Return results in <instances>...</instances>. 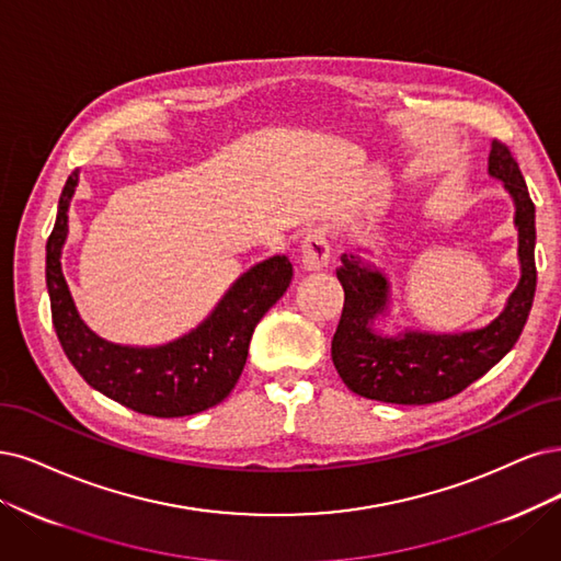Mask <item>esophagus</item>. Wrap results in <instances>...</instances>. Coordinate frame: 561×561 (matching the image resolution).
Listing matches in <instances>:
<instances>
[{"label":"esophagus","mask_w":561,"mask_h":561,"mask_svg":"<svg viewBox=\"0 0 561 561\" xmlns=\"http://www.w3.org/2000/svg\"><path fill=\"white\" fill-rule=\"evenodd\" d=\"M300 263L305 270H323L330 263V242L325 228H309L300 244Z\"/></svg>","instance_id":"1"}]
</instances>
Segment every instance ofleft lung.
Wrapping results in <instances>:
<instances>
[{
    "label": "left lung",
    "mask_w": 561,
    "mask_h": 561,
    "mask_svg": "<svg viewBox=\"0 0 561 561\" xmlns=\"http://www.w3.org/2000/svg\"><path fill=\"white\" fill-rule=\"evenodd\" d=\"M488 173L504 182L515 203L520 282L504 312L467 333L402 330L381 335L375 328L388 312L390 284L375 265L344 254L337 279L344 288L342 319L333 337V363L356 396L392 404H432L458 396L500 363L520 337L536 291L534 203L525 178L504 142L492 140Z\"/></svg>",
    "instance_id": "1"
}]
</instances>
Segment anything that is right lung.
<instances>
[{
  "label": "right lung",
  "instance_id": "right-lung-1",
  "mask_svg": "<svg viewBox=\"0 0 561 561\" xmlns=\"http://www.w3.org/2000/svg\"><path fill=\"white\" fill-rule=\"evenodd\" d=\"M78 186L73 171L61 190L55 228L46 244V284L53 325L67 358L94 390L145 416H194L228 398L247 363L256 323L291 284L286 254L242 273L203 323L161 346H122L101 340L80 319L61 273L69 233V203Z\"/></svg>",
  "mask_w": 561,
  "mask_h": 561
}]
</instances>
